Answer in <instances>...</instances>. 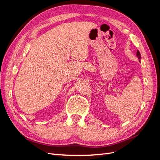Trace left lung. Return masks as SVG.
I'll return each mask as SVG.
<instances>
[{"mask_svg":"<svg viewBox=\"0 0 160 160\" xmlns=\"http://www.w3.org/2000/svg\"><path fill=\"white\" fill-rule=\"evenodd\" d=\"M137 57H138V59H141V55H140V52L139 51H137Z\"/></svg>","mask_w":160,"mask_h":160,"instance_id":"8db88e82","label":"left lung"}]
</instances>
